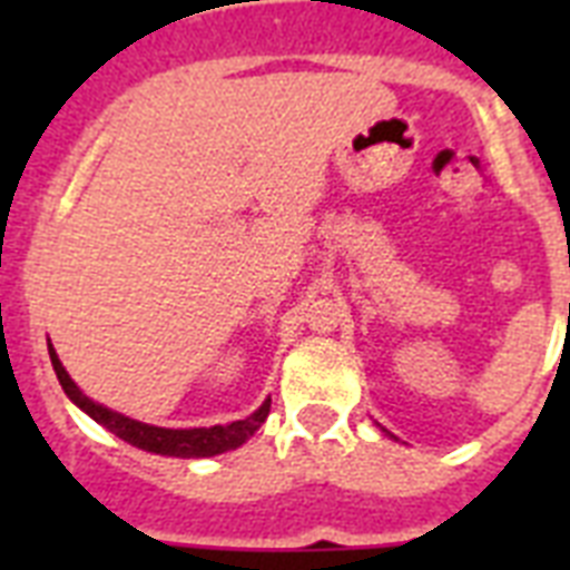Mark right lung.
I'll use <instances>...</instances> for the list:
<instances>
[{"instance_id":"add662e5","label":"right lung","mask_w":570,"mask_h":570,"mask_svg":"<svg viewBox=\"0 0 570 570\" xmlns=\"http://www.w3.org/2000/svg\"><path fill=\"white\" fill-rule=\"evenodd\" d=\"M49 357H52V370H56L61 387L76 405L82 407L85 414H91L100 425H106L111 434H118L120 441L132 443L138 450L156 452V455H174V459H206V455H218V452L236 450L242 443L248 441L250 434L257 432L263 420L268 416V407H272V399H266L263 405L254 411L245 420H236L230 425H209V429H159V425L138 423V420H129L124 414H115L109 407L97 405L91 399L85 396L82 390L76 387L67 370L58 361L56 348L49 346Z\"/></svg>"}]
</instances>
